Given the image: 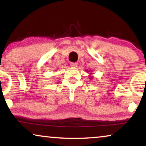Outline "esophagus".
<instances>
[{"mask_svg":"<svg viewBox=\"0 0 146 146\" xmlns=\"http://www.w3.org/2000/svg\"><path fill=\"white\" fill-rule=\"evenodd\" d=\"M70 66L72 68H76V67H77L78 63H76V62H71L70 63Z\"/></svg>","mask_w":146,"mask_h":146,"instance_id":"obj_1","label":"esophagus"}]
</instances>
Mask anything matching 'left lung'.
<instances>
[{
    "label": "left lung",
    "mask_w": 146,
    "mask_h": 146,
    "mask_svg": "<svg viewBox=\"0 0 146 146\" xmlns=\"http://www.w3.org/2000/svg\"><path fill=\"white\" fill-rule=\"evenodd\" d=\"M87 72H88V70H87ZM90 74H92V73H90ZM90 79L92 80V79L93 78V76H90Z\"/></svg>",
    "instance_id": "1"
}]
</instances>
